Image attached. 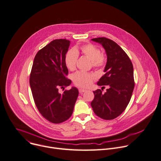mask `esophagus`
Returning <instances> with one entry per match:
<instances>
[{"label":"esophagus","instance_id":"obj_1","mask_svg":"<svg viewBox=\"0 0 161 161\" xmlns=\"http://www.w3.org/2000/svg\"><path fill=\"white\" fill-rule=\"evenodd\" d=\"M86 91V90H84V89H81V88H80L79 90V93H81V94H82V93H83L84 92H85Z\"/></svg>","mask_w":161,"mask_h":161}]
</instances>
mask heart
I'll use <instances>...</instances> for the list:
<instances>
[{
    "instance_id": "1",
    "label": "heart",
    "mask_w": 161,
    "mask_h": 161,
    "mask_svg": "<svg viewBox=\"0 0 161 161\" xmlns=\"http://www.w3.org/2000/svg\"><path fill=\"white\" fill-rule=\"evenodd\" d=\"M79 51L92 60L93 66L95 68L103 67L106 62V57L103 53H100V50L92 43H87L77 47L75 49H71L67 52L65 55L64 62L66 67L73 70L75 68L77 60L78 59V53ZM96 79V76L93 74L87 73L79 71L73 76L74 84L81 87H87Z\"/></svg>"
}]
</instances>
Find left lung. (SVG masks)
<instances>
[{"mask_svg":"<svg viewBox=\"0 0 161 161\" xmlns=\"http://www.w3.org/2000/svg\"><path fill=\"white\" fill-rule=\"evenodd\" d=\"M105 49L107 63L105 73L98 81V86H108L102 90L93 92L95 98L91 103L93 110L98 117L109 120L119 116L128 105L134 88L132 63L125 51L114 42L106 38L92 39Z\"/></svg>","mask_w":161,"mask_h":161,"instance_id":"left-lung-1","label":"left lung"}]
</instances>
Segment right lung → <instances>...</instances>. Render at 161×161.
I'll return each mask as SVG.
<instances>
[{"label": "right lung", "instance_id": "right-lung-1", "mask_svg": "<svg viewBox=\"0 0 161 161\" xmlns=\"http://www.w3.org/2000/svg\"><path fill=\"white\" fill-rule=\"evenodd\" d=\"M70 41L59 39L52 41L38 52L30 75V86L36 105L42 115L53 123L67 120L73 113L79 95L75 87L63 93L71 81L66 78L68 74L65 64V55Z\"/></svg>", "mask_w": 161, "mask_h": 161}]
</instances>
